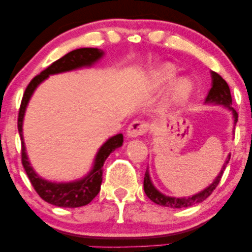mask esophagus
I'll return each mask as SVG.
<instances>
[{"instance_id":"esophagus-1","label":"esophagus","mask_w":252,"mask_h":252,"mask_svg":"<svg viewBox=\"0 0 252 252\" xmlns=\"http://www.w3.org/2000/svg\"><path fill=\"white\" fill-rule=\"evenodd\" d=\"M149 124L144 121H134L132 123L129 124L126 134L129 137H138V136L144 135L148 131Z\"/></svg>"}]
</instances>
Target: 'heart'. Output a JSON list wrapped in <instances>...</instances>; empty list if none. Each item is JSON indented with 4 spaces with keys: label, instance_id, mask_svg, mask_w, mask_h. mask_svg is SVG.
I'll use <instances>...</instances> for the list:
<instances>
[{
    "label": "heart",
    "instance_id": "heart-1",
    "mask_svg": "<svg viewBox=\"0 0 252 252\" xmlns=\"http://www.w3.org/2000/svg\"><path fill=\"white\" fill-rule=\"evenodd\" d=\"M175 70L170 65H166L160 67L158 70H156L153 73V78H154V82L158 85H163V84L168 83L169 80H172V78L174 77ZM190 92V83L186 78H181L178 82H175L172 89V99L173 102L180 103L182 100H185Z\"/></svg>",
    "mask_w": 252,
    "mask_h": 252
}]
</instances>
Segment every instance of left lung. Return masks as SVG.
Listing matches in <instances>:
<instances>
[{"label":"left lung","mask_w":252,"mask_h":252,"mask_svg":"<svg viewBox=\"0 0 252 252\" xmlns=\"http://www.w3.org/2000/svg\"><path fill=\"white\" fill-rule=\"evenodd\" d=\"M206 103L220 104V105H224L225 108L231 110V111H232L233 118H235V124L237 123V121H238V114H237L236 110L232 108V97H231L230 88H228L227 83L225 82L218 73H216V72H212V88H211L209 94H207L206 97ZM230 158L231 155H228L226 162L224 163V166H222L220 173L217 176L216 180L213 181L209 187H206L204 190L199 192L198 194L189 196V198H173V196H167L162 194V193L158 192V190L154 187V185L152 184L148 169L146 170V174H144V192H146L147 196H148L150 200L154 201L155 204L161 205V206L172 207V209H182V207L193 206V205L204 201L205 199L209 198V196L212 194V192L216 189V187L218 186V184L221 180L222 173H224L225 168H226V164L228 163V161H230Z\"/></svg>","instance_id":"1"}]
</instances>
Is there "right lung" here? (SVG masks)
<instances>
[{
	"label": "right lung",
	"instance_id": "obj_1",
	"mask_svg": "<svg viewBox=\"0 0 252 252\" xmlns=\"http://www.w3.org/2000/svg\"><path fill=\"white\" fill-rule=\"evenodd\" d=\"M104 52L98 48H78L65 54L63 58L58 59L57 62L51 63L46 70L37 74L31 80L22 97L21 105L19 110V118H17V129H19L20 137H21V161L22 166L30 178L31 184L33 185L34 189L41 199L56 205L59 207H80L85 206L92 199L96 196L100 190V184L103 180V164L105 162L106 158L114 152L118 147L122 146L123 135L118 134L110 137L105 143L100 147L99 152L97 153L94 158V168L82 180L73 182H50L43 180L34 172L28 161L27 154H26V147L22 137V121H24L25 111L27 104L30 102L34 90L37 88L40 83H42L50 74L62 73V72L76 70V68L84 67V66H91L96 63L98 59L103 57Z\"/></svg>",
	"mask_w": 252,
	"mask_h": 252
}]
</instances>
